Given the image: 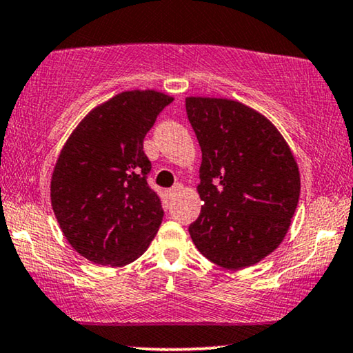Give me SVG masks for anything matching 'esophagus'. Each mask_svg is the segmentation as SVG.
Instances as JSON below:
<instances>
[{
    "instance_id": "1",
    "label": "esophagus",
    "mask_w": 353,
    "mask_h": 353,
    "mask_svg": "<svg viewBox=\"0 0 353 353\" xmlns=\"http://www.w3.org/2000/svg\"><path fill=\"white\" fill-rule=\"evenodd\" d=\"M181 192H182V184H179V182H177L176 185H172L171 189L168 190V195L171 196V199H174V196H176V195H179Z\"/></svg>"
}]
</instances>
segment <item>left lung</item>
<instances>
[{
  "instance_id": "1",
  "label": "left lung",
  "mask_w": 353,
  "mask_h": 353,
  "mask_svg": "<svg viewBox=\"0 0 353 353\" xmlns=\"http://www.w3.org/2000/svg\"><path fill=\"white\" fill-rule=\"evenodd\" d=\"M201 148L200 216L189 225L203 256L225 270L252 266L279 247L300 195L295 158L260 112L225 98H185Z\"/></svg>"
}]
</instances>
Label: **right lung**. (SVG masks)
Returning <instances> with one entry per match:
<instances>
[{
    "instance_id": "add662e5",
    "label": "right lung",
    "mask_w": 353,
    "mask_h": 353,
    "mask_svg": "<svg viewBox=\"0 0 353 353\" xmlns=\"http://www.w3.org/2000/svg\"><path fill=\"white\" fill-rule=\"evenodd\" d=\"M171 101L154 90L122 92L88 112L61 150L51 206L74 250L97 265L137 260L161 225L143 139Z\"/></svg>"
}]
</instances>
